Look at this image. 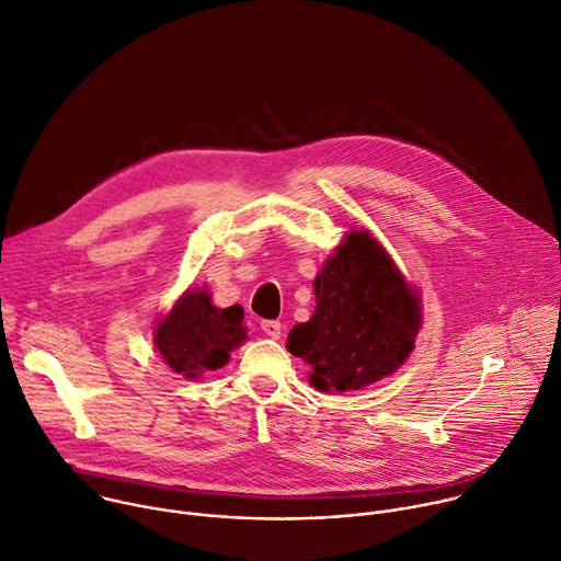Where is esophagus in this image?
Here are the masks:
<instances>
[{
    "mask_svg": "<svg viewBox=\"0 0 561 561\" xmlns=\"http://www.w3.org/2000/svg\"><path fill=\"white\" fill-rule=\"evenodd\" d=\"M261 329H263V333L267 335V339H274V341H278L280 333H283V324L278 320H263Z\"/></svg>",
    "mask_w": 561,
    "mask_h": 561,
    "instance_id": "obj_1",
    "label": "esophagus"
}]
</instances>
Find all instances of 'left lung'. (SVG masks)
Wrapping results in <instances>:
<instances>
[{
    "instance_id": "left-lung-1",
    "label": "left lung",
    "mask_w": 561,
    "mask_h": 561,
    "mask_svg": "<svg viewBox=\"0 0 561 561\" xmlns=\"http://www.w3.org/2000/svg\"><path fill=\"white\" fill-rule=\"evenodd\" d=\"M316 309L287 352L322 393L365 389L396 374L422 329V298L369 230H350L313 280Z\"/></svg>"
}]
</instances>
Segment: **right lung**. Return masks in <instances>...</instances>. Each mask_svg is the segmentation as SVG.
Returning a JSON list of instances; mask_svg holds the SVG:
<instances>
[{"label": "right lung", "instance_id": "obj_1", "mask_svg": "<svg viewBox=\"0 0 561 561\" xmlns=\"http://www.w3.org/2000/svg\"><path fill=\"white\" fill-rule=\"evenodd\" d=\"M248 341L243 307H216L207 285L187 287L154 322L152 343L161 360L185 380H198L230 363Z\"/></svg>", "mask_w": 561, "mask_h": 561}]
</instances>
